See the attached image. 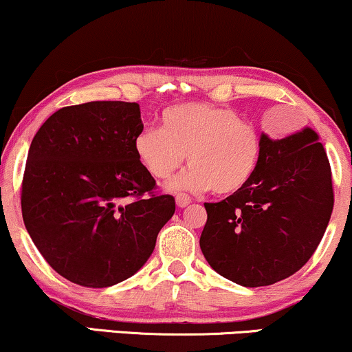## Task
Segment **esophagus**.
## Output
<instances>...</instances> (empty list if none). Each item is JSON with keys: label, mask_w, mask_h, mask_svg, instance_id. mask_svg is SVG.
<instances>
[{"label": "esophagus", "mask_w": 352, "mask_h": 352, "mask_svg": "<svg viewBox=\"0 0 352 352\" xmlns=\"http://www.w3.org/2000/svg\"><path fill=\"white\" fill-rule=\"evenodd\" d=\"M176 204H177V207H188L190 204V197L188 196V194H177Z\"/></svg>", "instance_id": "34e87169"}]
</instances>
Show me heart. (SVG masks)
Returning a JSON list of instances; mask_svg holds the SVG:
<instances>
[{
  "label": "heart",
  "mask_w": 352,
  "mask_h": 352,
  "mask_svg": "<svg viewBox=\"0 0 352 352\" xmlns=\"http://www.w3.org/2000/svg\"><path fill=\"white\" fill-rule=\"evenodd\" d=\"M138 162L155 179H166L188 153L190 166L173 181L171 189L230 196L251 183L263 143L253 125L228 107L186 102L168 107L162 129L145 127L133 138Z\"/></svg>",
  "instance_id": "b5f03b06"
}]
</instances>
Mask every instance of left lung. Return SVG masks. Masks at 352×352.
I'll return each instance as SVG.
<instances>
[{"label": "left lung", "instance_id": "8db88e82", "mask_svg": "<svg viewBox=\"0 0 352 352\" xmlns=\"http://www.w3.org/2000/svg\"><path fill=\"white\" fill-rule=\"evenodd\" d=\"M258 171L245 189L206 202L201 250L220 276L263 287L296 274L318 248L335 204L327 151L311 129L261 135Z\"/></svg>", "mask_w": 352, "mask_h": 352}]
</instances>
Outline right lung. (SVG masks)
Instances as JSON below:
<instances>
[{"instance_id":"1","label":"right lung","mask_w":352,"mask_h":352,"mask_svg":"<svg viewBox=\"0 0 352 352\" xmlns=\"http://www.w3.org/2000/svg\"><path fill=\"white\" fill-rule=\"evenodd\" d=\"M140 106L93 101L52 114L30 143L21 207L52 269L83 287H109L140 269L176 210L156 192L133 138Z\"/></svg>"}]
</instances>
